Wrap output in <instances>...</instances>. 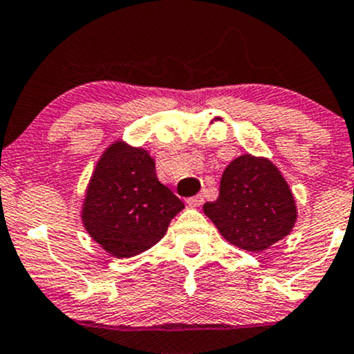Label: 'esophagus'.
Wrapping results in <instances>:
<instances>
[{"mask_svg": "<svg viewBox=\"0 0 354 354\" xmlns=\"http://www.w3.org/2000/svg\"><path fill=\"white\" fill-rule=\"evenodd\" d=\"M203 203H204V196H203V194L193 196V198L188 199V204H189L191 207H199Z\"/></svg>", "mask_w": 354, "mask_h": 354, "instance_id": "34e87169", "label": "esophagus"}]
</instances>
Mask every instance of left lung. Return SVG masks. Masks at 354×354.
<instances>
[{
  "instance_id": "8db88e82",
  "label": "left lung",
  "mask_w": 354,
  "mask_h": 354,
  "mask_svg": "<svg viewBox=\"0 0 354 354\" xmlns=\"http://www.w3.org/2000/svg\"><path fill=\"white\" fill-rule=\"evenodd\" d=\"M203 211L229 244L255 254L287 237L297 221L295 199L280 169L250 153L227 165L219 198Z\"/></svg>"
}]
</instances>
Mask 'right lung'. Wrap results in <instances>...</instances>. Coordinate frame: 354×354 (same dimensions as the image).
I'll return each instance as SVG.
<instances>
[{"label": "right lung", "mask_w": 354, "mask_h": 354, "mask_svg": "<svg viewBox=\"0 0 354 354\" xmlns=\"http://www.w3.org/2000/svg\"><path fill=\"white\" fill-rule=\"evenodd\" d=\"M183 207L181 199L160 183L150 153L117 140L97 161L80 219L105 252L127 259L163 239Z\"/></svg>", "instance_id": "1"}]
</instances>
